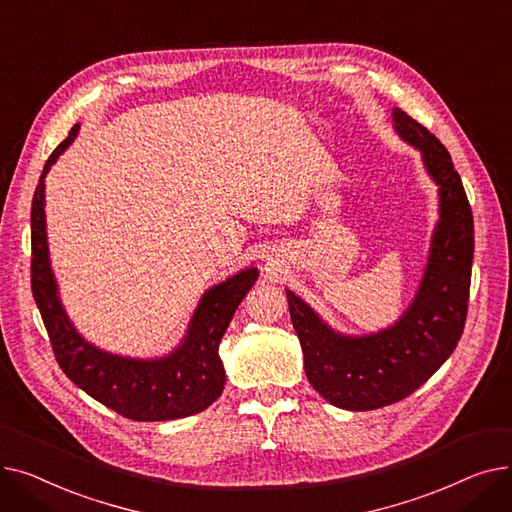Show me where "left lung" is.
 <instances>
[{
  "label": "left lung",
  "instance_id": "left-lung-1",
  "mask_svg": "<svg viewBox=\"0 0 512 512\" xmlns=\"http://www.w3.org/2000/svg\"><path fill=\"white\" fill-rule=\"evenodd\" d=\"M398 137L421 153L438 184V224L415 299L392 326L363 336L336 332L301 297L286 290L292 326L311 386L330 405L373 411L413 394L442 367L461 340L473 265V213L446 147L405 114L392 110Z\"/></svg>",
  "mask_w": 512,
  "mask_h": 512
}]
</instances>
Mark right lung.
<instances>
[{
  "instance_id": "1",
  "label": "right lung",
  "mask_w": 512,
  "mask_h": 512,
  "mask_svg": "<svg viewBox=\"0 0 512 512\" xmlns=\"http://www.w3.org/2000/svg\"><path fill=\"white\" fill-rule=\"evenodd\" d=\"M78 128L80 124H74L68 139L49 155L31 209V286L53 355L80 390L126 419L170 421L201 413L224 390L226 371L218 348L234 311L259 276L257 267L240 270L205 290L184 338L164 357H122L85 340L62 305L45 230V176L72 145Z\"/></svg>"
}]
</instances>
